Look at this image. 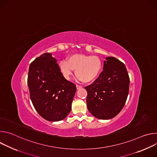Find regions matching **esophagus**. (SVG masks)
Returning a JSON list of instances; mask_svg holds the SVG:
<instances>
[{
  "mask_svg": "<svg viewBox=\"0 0 157 157\" xmlns=\"http://www.w3.org/2000/svg\"><path fill=\"white\" fill-rule=\"evenodd\" d=\"M82 86H80V85H78V84H76V88H77V89H80V88H81Z\"/></svg>",
  "mask_w": 157,
  "mask_h": 157,
  "instance_id": "obj_1",
  "label": "esophagus"
}]
</instances>
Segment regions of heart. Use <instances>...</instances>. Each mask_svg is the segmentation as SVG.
<instances>
[{"label": "heart", "mask_w": 157, "mask_h": 157, "mask_svg": "<svg viewBox=\"0 0 157 157\" xmlns=\"http://www.w3.org/2000/svg\"><path fill=\"white\" fill-rule=\"evenodd\" d=\"M60 70L67 79H70L73 75L74 70L78 80L88 83L94 81L99 75L102 62L96 56L82 54H75L68 59L62 60L59 63Z\"/></svg>", "instance_id": "1"}]
</instances>
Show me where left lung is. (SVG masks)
Listing matches in <instances>:
<instances>
[{
	"label": "left lung",
	"mask_w": 157,
	"mask_h": 157,
	"mask_svg": "<svg viewBox=\"0 0 157 157\" xmlns=\"http://www.w3.org/2000/svg\"><path fill=\"white\" fill-rule=\"evenodd\" d=\"M103 71L85 87L89 111L99 119L116 116L124 107L129 91L130 79L125 64L114 57H107Z\"/></svg>",
	"instance_id": "left-lung-1"
}]
</instances>
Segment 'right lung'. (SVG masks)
Here are the masks:
<instances>
[{
	"label": "right lung",
	"mask_w": 157,
	"mask_h": 157,
	"mask_svg": "<svg viewBox=\"0 0 157 157\" xmlns=\"http://www.w3.org/2000/svg\"><path fill=\"white\" fill-rule=\"evenodd\" d=\"M27 84L32 104L43 119L59 121L70 113L76 87L64 78L51 53H43L31 63Z\"/></svg>",
	"instance_id": "add662e5"
}]
</instances>
